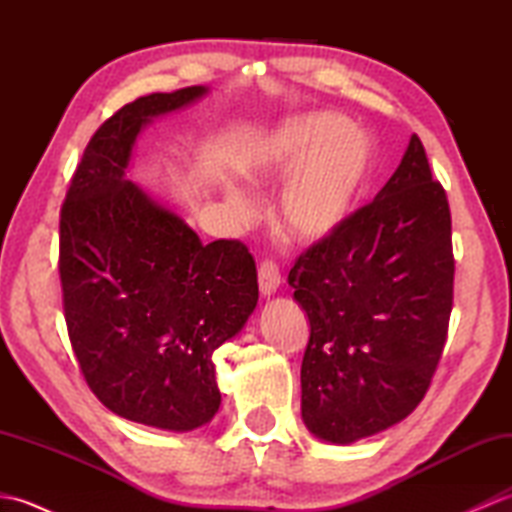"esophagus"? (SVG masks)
<instances>
[{"label": "esophagus", "instance_id": "obj_1", "mask_svg": "<svg viewBox=\"0 0 512 512\" xmlns=\"http://www.w3.org/2000/svg\"><path fill=\"white\" fill-rule=\"evenodd\" d=\"M279 284H281L279 266L273 262V259H264V262L259 264V290H262V295L264 297L275 295Z\"/></svg>", "mask_w": 512, "mask_h": 512}]
</instances>
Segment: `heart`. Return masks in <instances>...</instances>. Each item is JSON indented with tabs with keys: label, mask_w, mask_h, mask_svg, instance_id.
I'll return each instance as SVG.
<instances>
[{
	"label": "heart",
	"mask_w": 512,
	"mask_h": 512,
	"mask_svg": "<svg viewBox=\"0 0 512 512\" xmlns=\"http://www.w3.org/2000/svg\"><path fill=\"white\" fill-rule=\"evenodd\" d=\"M369 169L372 145L336 114L292 118L264 140L246 167L259 187H275L300 171L281 195L277 222L281 233L303 244L330 237L350 217ZM228 200L237 213L250 211L239 191H228Z\"/></svg>",
	"instance_id": "1"
}]
</instances>
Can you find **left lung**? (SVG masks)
<instances>
[{
  "instance_id": "8db88e82",
  "label": "left lung",
  "mask_w": 512,
  "mask_h": 512,
  "mask_svg": "<svg viewBox=\"0 0 512 512\" xmlns=\"http://www.w3.org/2000/svg\"><path fill=\"white\" fill-rule=\"evenodd\" d=\"M453 275L449 200L413 134L376 198L290 268L310 321L301 363L310 433L352 444L420 405L447 343Z\"/></svg>"
}]
</instances>
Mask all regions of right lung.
I'll return each instance as SVG.
<instances>
[{
  "label": "right lung",
  "mask_w": 512,
  "mask_h": 512,
  "mask_svg": "<svg viewBox=\"0 0 512 512\" xmlns=\"http://www.w3.org/2000/svg\"><path fill=\"white\" fill-rule=\"evenodd\" d=\"M206 94L140 96L96 129L59 220L63 314L85 383L116 416L191 431L220 409L213 352L257 306L255 259L239 239L202 244L180 215L125 178L151 118Z\"/></svg>",
  "instance_id": "add662e5"
}]
</instances>
